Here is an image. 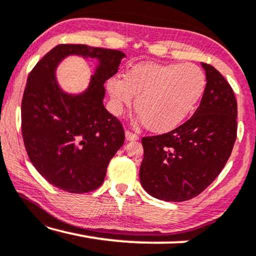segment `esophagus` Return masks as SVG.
<instances>
[{"instance_id": "34e87169", "label": "esophagus", "mask_w": 256, "mask_h": 256, "mask_svg": "<svg viewBox=\"0 0 256 256\" xmlns=\"http://www.w3.org/2000/svg\"><path fill=\"white\" fill-rule=\"evenodd\" d=\"M124 135H126V141H128V142L136 141V140H138V135L134 134V132H129V130H126Z\"/></svg>"}]
</instances>
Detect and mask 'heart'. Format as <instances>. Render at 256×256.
Wrapping results in <instances>:
<instances>
[{
	"label": "heart",
	"instance_id": "heart-1",
	"mask_svg": "<svg viewBox=\"0 0 256 256\" xmlns=\"http://www.w3.org/2000/svg\"><path fill=\"white\" fill-rule=\"evenodd\" d=\"M205 74L192 62H143L129 68L124 78L107 80L115 113L135 99V110L154 132H166L183 124L205 90Z\"/></svg>",
	"mask_w": 256,
	"mask_h": 256
}]
</instances>
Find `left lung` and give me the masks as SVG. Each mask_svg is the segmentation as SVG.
<instances>
[{
  "instance_id": "1",
  "label": "left lung",
  "mask_w": 256,
  "mask_h": 256,
  "mask_svg": "<svg viewBox=\"0 0 256 256\" xmlns=\"http://www.w3.org/2000/svg\"><path fill=\"white\" fill-rule=\"evenodd\" d=\"M206 86L191 118L166 134L142 138L140 182L150 196L184 202L202 194L224 169L236 138L238 104L227 80L202 62Z\"/></svg>"
}]
</instances>
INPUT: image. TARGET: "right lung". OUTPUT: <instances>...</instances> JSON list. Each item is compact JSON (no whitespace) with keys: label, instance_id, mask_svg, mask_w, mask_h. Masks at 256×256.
<instances>
[{"label":"right lung","instance_id":"add662e5","mask_svg":"<svg viewBox=\"0 0 256 256\" xmlns=\"http://www.w3.org/2000/svg\"><path fill=\"white\" fill-rule=\"evenodd\" d=\"M68 55L98 60L88 88L71 94L55 71ZM124 52L84 44H60L37 62L22 100V135L36 170L54 186L85 194L104 183L107 166L124 142L122 124L104 106L107 79L118 72Z\"/></svg>","mask_w":256,"mask_h":256}]
</instances>
